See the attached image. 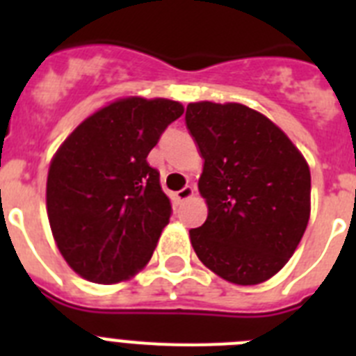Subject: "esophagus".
<instances>
[{
    "label": "esophagus",
    "mask_w": 356,
    "mask_h": 356,
    "mask_svg": "<svg viewBox=\"0 0 356 356\" xmlns=\"http://www.w3.org/2000/svg\"><path fill=\"white\" fill-rule=\"evenodd\" d=\"M193 196H194V188L191 187V185H187V187H184L181 191H178V193H176V200L178 201H185Z\"/></svg>",
    "instance_id": "esophagus-1"
}]
</instances>
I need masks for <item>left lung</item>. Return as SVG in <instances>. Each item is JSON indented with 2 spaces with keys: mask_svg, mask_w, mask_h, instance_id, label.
<instances>
[{
  "mask_svg": "<svg viewBox=\"0 0 356 356\" xmlns=\"http://www.w3.org/2000/svg\"><path fill=\"white\" fill-rule=\"evenodd\" d=\"M209 216L193 228L197 259L237 285L262 284L289 262L310 217V169L287 135L241 103H188Z\"/></svg>",
  "mask_w": 356,
  "mask_h": 356,
  "instance_id": "8db88e82",
  "label": "left lung"
}]
</instances>
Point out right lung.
I'll return each instance as SVG.
<instances>
[{"label":"right lung","mask_w":356,"mask_h":356,"mask_svg":"<svg viewBox=\"0 0 356 356\" xmlns=\"http://www.w3.org/2000/svg\"><path fill=\"white\" fill-rule=\"evenodd\" d=\"M184 106L124 97L85 119L53 156L46 207L65 262L94 284L140 271L169 222L171 200L149 151Z\"/></svg>","instance_id":"obj_1"}]
</instances>
